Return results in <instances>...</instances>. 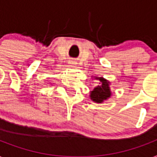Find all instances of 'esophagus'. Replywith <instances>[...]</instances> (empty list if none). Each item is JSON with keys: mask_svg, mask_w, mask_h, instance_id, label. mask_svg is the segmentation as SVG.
Segmentation results:
<instances>
[{"mask_svg": "<svg viewBox=\"0 0 157 157\" xmlns=\"http://www.w3.org/2000/svg\"><path fill=\"white\" fill-rule=\"evenodd\" d=\"M68 63H69L70 67H76V64H77V62L76 60H69L68 61Z\"/></svg>", "mask_w": 157, "mask_h": 157, "instance_id": "obj_1", "label": "esophagus"}]
</instances>
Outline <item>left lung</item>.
I'll return each instance as SVG.
<instances>
[{"label": "left lung", "mask_w": 157, "mask_h": 157, "mask_svg": "<svg viewBox=\"0 0 157 157\" xmlns=\"http://www.w3.org/2000/svg\"><path fill=\"white\" fill-rule=\"evenodd\" d=\"M92 77H94V80H98L100 81L99 83L100 85L96 86L94 90L90 91V98L94 102L101 104L111 97L110 82L103 77H98V76H92Z\"/></svg>", "instance_id": "8db88e82"}]
</instances>
